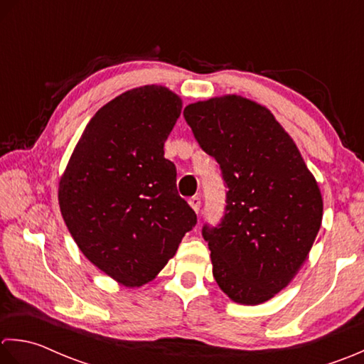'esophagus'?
Returning a JSON list of instances; mask_svg holds the SVG:
<instances>
[{
	"label": "esophagus",
	"mask_w": 364,
	"mask_h": 364,
	"mask_svg": "<svg viewBox=\"0 0 364 364\" xmlns=\"http://www.w3.org/2000/svg\"><path fill=\"white\" fill-rule=\"evenodd\" d=\"M188 204H190L191 209L198 213L199 212V207H201V199H199L198 196H193V198H190Z\"/></svg>",
	"instance_id": "obj_1"
}]
</instances>
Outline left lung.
Masks as SVG:
<instances>
[{"mask_svg": "<svg viewBox=\"0 0 364 364\" xmlns=\"http://www.w3.org/2000/svg\"><path fill=\"white\" fill-rule=\"evenodd\" d=\"M199 146L228 185L220 228L203 229L218 287L240 305H261L291 283L322 223V193L272 111L226 94L183 109Z\"/></svg>", "mask_w": 364, "mask_h": 364, "instance_id": "1", "label": "left lung"}]
</instances>
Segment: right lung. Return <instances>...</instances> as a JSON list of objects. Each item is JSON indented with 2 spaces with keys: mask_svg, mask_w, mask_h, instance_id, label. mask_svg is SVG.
I'll list each match as a JSON object with an SVG mask.
<instances>
[{
  "mask_svg": "<svg viewBox=\"0 0 364 364\" xmlns=\"http://www.w3.org/2000/svg\"><path fill=\"white\" fill-rule=\"evenodd\" d=\"M181 111L182 99L161 85L119 94L87 122L59 179L77 247L124 287L151 283L196 225L163 151Z\"/></svg>",
  "mask_w": 364,
  "mask_h": 364,
  "instance_id": "obj_1",
  "label": "right lung"
}]
</instances>
